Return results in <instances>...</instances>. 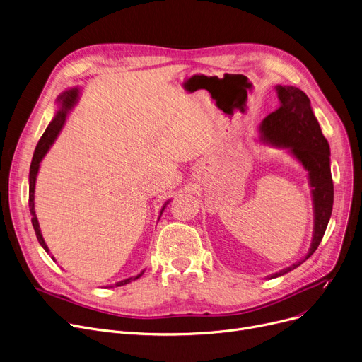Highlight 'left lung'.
Returning a JSON list of instances; mask_svg holds the SVG:
<instances>
[{
	"label": "left lung",
	"instance_id": "8db88e82",
	"mask_svg": "<svg viewBox=\"0 0 362 362\" xmlns=\"http://www.w3.org/2000/svg\"><path fill=\"white\" fill-rule=\"evenodd\" d=\"M281 106L267 115L260 127V141L270 147L286 148L307 173L313 199L314 226L311 244L305 256L293 264L269 274L274 279L301 266L320 245L333 209V181L330 173V146L322 133L308 96L295 86L276 84Z\"/></svg>",
	"mask_w": 362,
	"mask_h": 362
}]
</instances>
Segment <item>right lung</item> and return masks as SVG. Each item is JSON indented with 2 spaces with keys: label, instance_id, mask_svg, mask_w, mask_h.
<instances>
[{
  "label": "right lung",
  "instance_id": "add662e5",
  "mask_svg": "<svg viewBox=\"0 0 362 362\" xmlns=\"http://www.w3.org/2000/svg\"><path fill=\"white\" fill-rule=\"evenodd\" d=\"M81 95V88L76 86V88H70L67 90H64L58 95L57 98V111H55V115L52 118V121L49 122V125L47 127L45 133L42 134L36 148H35V153H33V158H32V163H30V173H29V207H30V215H32V225H33V229H35V233H36V238L40 244V247L44 248L48 254H49V248L44 240V237H42V232H40V226H39V221L36 218V211H35V185H36V177H37V173H39V168H40V162L42 159L45 158V155L49 152V148L52 147V144L55 143L57 137L59 136L61 130L64 124H66V118L69 117V114L71 112V110L76 106V103L78 102V98ZM169 202L171 200H166L163 207L160 209V214H159V219L163 214L165 207L169 204ZM52 257V256H51ZM54 262H57L54 257H52ZM144 273V270H141L139 274L136 276H130V278L127 279H122V281H118L115 284H111V285H106L105 288H114V286H122V285H127L130 284L136 279H139L140 276Z\"/></svg>",
  "mask_w": 362,
  "mask_h": 362
}]
</instances>
